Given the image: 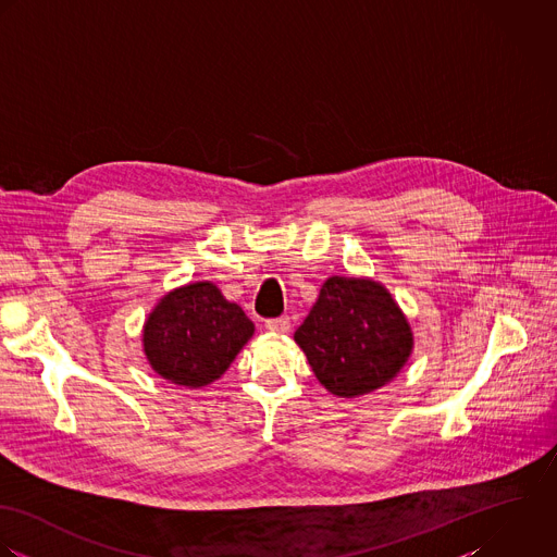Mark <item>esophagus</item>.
<instances>
[{"label":"esophagus","instance_id":"obj_1","mask_svg":"<svg viewBox=\"0 0 557 557\" xmlns=\"http://www.w3.org/2000/svg\"><path fill=\"white\" fill-rule=\"evenodd\" d=\"M267 330H269L271 334H288V332H290V319H288V317L271 319V321H267Z\"/></svg>","mask_w":557,"mask_h":557}]
</instances>
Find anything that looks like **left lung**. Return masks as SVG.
<instances>
[{
	"label": "left lung",
	"mask_w": 557,
	"mask_h": 557,
	"mask_svg": "<svg viewBox=\"0 0 557 557\" xmlns=\"http://www.w3.org/2000/svg\"><path fill=\"white\" fill-rule=\"evenodd\" d=\"M295 342L321 385L339 398L381 389L413 352L411 325L392 293L370 277L332 275Z\"/></svg>",
	"instance_id": "left-lung-1"
}]
</instances>
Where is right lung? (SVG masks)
Here are the masks:
<instances>
[{"label":"right lung","instance_id":"add662e5","mask_svg":"<svg viewBox=\"0 0 557 557\" xmlns=\"http://www.w3.org/2000/svg\"><path fill=\"white\" fill-rule=\"evenodd\" d=\"M253 335L240 306L227 301L213 282L170 290L148 314L141 344L150 368L183 387L218 381Z\"/></svg>","mask_w":557,"mask_h":557}]
</instances>
